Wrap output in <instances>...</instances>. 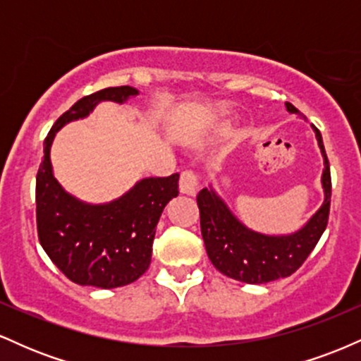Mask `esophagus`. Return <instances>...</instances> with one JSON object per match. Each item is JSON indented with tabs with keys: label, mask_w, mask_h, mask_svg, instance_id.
<instances>
[{
	"label": "esophagus",
	"mask_w": 361,
	"mask_h": 361,
	"mask_svg": "<svg viewBox=\"0 0 361 361\" xmlns=\"http://www.w3.org/2000/svg\"><path fill=\"white\" fill-rule=\"evenodd\" d=\"M198 188V178L193 171H183L180 178V192L186 195H195Z\"/></svg>",
	"instance_id": "1"
}]
</instances>
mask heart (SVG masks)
Wrapping results in <instances>:
<instances>
[{"mask_svg":"<svg viewBox=\"0 0 361 361\" xmlns=\"http://www.w3.org/2000/svg\"><path fill=\"white\" fill-rule=\"evenodd\" d=\"M226 127H227V126H222V128H221V130H224V128H226Z\"/></svg>","mask_w":361,"mask_h":361,"instance_id":"b5f03b06","label":"heart"}]
</instances>
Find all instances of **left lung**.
Listing matches in <instances>:
<instances>
[{
    "mask_svg": "<svg viewBox=\"0 0 361 361\" xmlns=\"http://www.w3.org/2000/svg\"><path fill=\"white\" fill-rule=\"evenodd\" d=\"M285 106L288 114L300 115L292 103H285ZM312 130L324 159L321 176L324 202L295 233L263 234L250 229L235 217L212 185L197 195L207 255L214 267L229 279L259 285L290 276L299 270L321 239L329 217L331 173L321 132L314 126Z\"/></svg>",
    "mask_w": 361,
    "mask_h": 361,
    "instance_id": "left-lung-1",
    "label": "left lung"
}]
</instances>
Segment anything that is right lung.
<instances>
[{"label": "right lung", "instance_id": "right-lung-1", "mask_svg": "<svg viewBox=\"0 0 361 361\" xmlns=\"http://www.w3.org/2000/svg\"><path fill=\"white\" fill-rule=\"evenodd\" d=\"M137 94L139 90L132 86H117L82 97L57 118L44 140L35 188L39 241L52 263L85 287H123L146 273L156 226L168 202L178 197L180 175L142 178L115 200L88 204L56 180L51 147L66 123L86 118L98 103H126Z\"/></svg>", "mask_w": 361, "mask_h": 361}]
</instances>
